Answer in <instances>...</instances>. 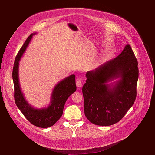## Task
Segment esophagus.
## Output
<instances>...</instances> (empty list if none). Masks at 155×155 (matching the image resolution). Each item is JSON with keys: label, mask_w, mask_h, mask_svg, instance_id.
<instances>
[{"label": "esophagus", "mask_w": 155, "mask_h": 155, "mask_svg": "<svg viewBox=\"0 0 155 155\" xmlns=\"http://www.w3.org/2000/svg\"><path fill=\"white\" fill-rule=\"evenodd\" d=\"M76 84H77V87H81L82 86V81L80 78L77 79V82H76Z\"/></svg>", "instance_id": "esophagus-1"}]
</instances>
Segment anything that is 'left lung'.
Masks as SVG:
<instances>
[{"label": "left lung", "instance_id": "1", "mask_svg": "<svg viewBox=\"0 0 155 155\" xmlns=\"http://www.w3.org/2000/svg\"><path fill=\"white\" fill-rule=\"evenodd\" d=\"M138 62L130 45L116 58L86 74L82 92L87 119L99 126L120 121L136 98ZM119 80L111 84L114 79Z\"/></svg>", "mask_w": 155, "mask_h": 155}]
</instances>
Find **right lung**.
<instances>
[{
	"instance_id": "right-lung-1",
	"label": "right lung",
	"mask_w": 155,
	"mask_h": 155,
	"mask_svg": "<svg viewBox=\"0 0 155 155\" xmlns=\"http://www.w3.org/2000/svg\"><path fill=\"white\" fill-rule=\"evenodd\" d=\"M35 34L32 33L29 35L15 58L12 72L15 91L14 97L16 106L31 124L39 127L47 128L53 126L61 117L66 101L76 91L75 75L69 76L55 86L48 107L35 108L31 105L21 91L19 81L18 69L21 58L25 53L33 35Z\"/></svg>"
}]
</instances>
